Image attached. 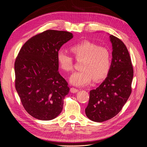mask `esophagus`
Instances as JSON below:
<instances>
[{
	"instance_id": "esophagus-1",
	"label": "esophagus",
	"mask_w": 147,
	"mask_h": 147,
	"mask_svg": "<svg viewBox=\"0 0 147 147\" xmlns=\"http://www.w3.org/2000/svg\"><path fill=\"white\" fill-rule=\"evenodd\" d=\"M70 91L72 93H76V92H78L79 91V90L78 89H76L74 88H71L70 89Z\"/></svg>"
}]
</instances>
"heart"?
Here are the masks:
<instances>
[{
  "instance_id": "obj_1",
  "label": "heart",
  "mask_w": 147,
  "mask_h": 147,
  "mask_svg": "<svg viewBox=\"0 0 147 147\" xmlns=\"http://www.w3.org/2000/svg\"><path fill=\"white\" fill-rule=\"evenodd\" d=\"M70 49L77 60L82 61V70L74 73L69 79L72 84L83 86L88 85L93 79L98 82L107 78L111 65L109 49L89 41H83L72 46ZM57 58L59 67L63 71H73V58L71 55L63 50H59Z\"/></svg>"
}]
</instances>
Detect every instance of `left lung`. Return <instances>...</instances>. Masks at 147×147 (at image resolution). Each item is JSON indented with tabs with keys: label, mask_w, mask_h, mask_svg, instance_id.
Listing matches in <instances>:
<instances>
[{
	"label": "left lung",
	"mask_w": 147,
	"mask_h": 147,
	"mask_svg": "<svg viewBox=\"0 0 147 147\" xmlns=\"http://www.w3.org/2000/svg\"><path fill=\"white\" fill-rule=\"evenodd\" d=\"M113 59L110 72L96 89L90 91L86 116L91 120L102 122L115 116L127 102L132 92L134 68L126 45L113 35Z\"/></svg>",
	"instance_id": "obj_1"
}]
</instances>
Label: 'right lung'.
I'll return each instance as SVG.
<instances>
[{"label":"right lung","mask_w":147,"mask_h":147,"mask_svg":"<svg viewBox=\"0 0 147 147\" xmlns=\"http://www.w3.org/2000/svg\"><path fill=\"white\" fill-rule=\"evenodd\" d=\"M73 37L65 31H45L28 39L15 59V88L26 111L37 119L52 120L63 110L69 88L58 71L57 55Z\"/></svg>","instance_id":"obj_1"}]
</instances>
